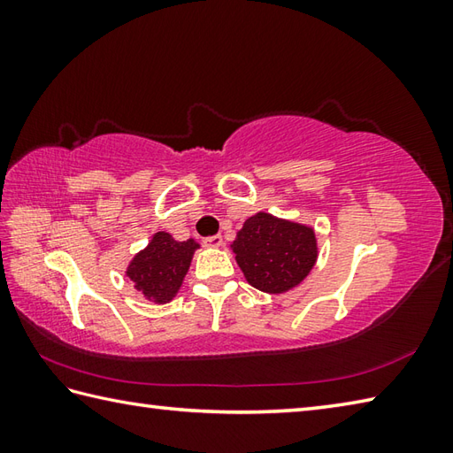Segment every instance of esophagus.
<instances>
[{"label":"esophagus","instance_id":"34e87169","mask_svg":"<svg viewBox=\"0 0 453 453\" xmlns=\"http://www.w3.org/2000/svg\"><path fill=\"white\" fill-rule=\"evenodd\" d=\"M204 245L206 247H219L221 245V235H211L204 239Z\"/></svg>","mask_w":453,"mask_h":453}]
</instances>
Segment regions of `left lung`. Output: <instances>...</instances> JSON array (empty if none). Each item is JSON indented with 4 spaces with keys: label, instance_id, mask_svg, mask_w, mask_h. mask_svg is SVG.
Listing matches in <instances>:
<instances>
[{
    "label": "left lung",
    "instance_id": "obj_1",
    "mask_svg": "<svg viewBox=\"0 0 453 453\" xmlns=\"http://www.w3.org/2000/svg\"><path fill=\"white\" fill-rule=\"evenodd\" d=\"M232 249L247 282L268 294L292 290L317 261V239L311 227L266 211L245 221Z\"/></svg>",
    "mask_w": 453,
    "mask_h": 453
}]
</instances>
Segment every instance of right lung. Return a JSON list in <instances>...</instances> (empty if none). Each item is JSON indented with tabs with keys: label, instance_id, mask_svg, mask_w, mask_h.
I'll return each mask as SVG.
<instances>
[{
	"label": "right lung",
	"instance_id": "right-lung-1",
	"mask_svg": "<svg viewBox=\"0 0 453 453\" xmlns=\"http://www.w3.org/2000/svg\"><path fill=\"white\" fill-rule=\"evenodd\" d=\"M196 249L195 239L175 242L169 234L157 232L148 247L132 258L127 276L150 302L167 303L177 296Z\"/></svg>",
	"mask_w": 453,
	"mask_h": 453
}]
</instances>
